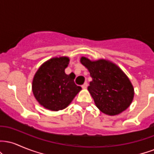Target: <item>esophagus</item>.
Here are the masks:
<instances>
[{"label":"esophagus","instance_id":"1","mask_svg":"<svg viewBox=\"0 0 154 154\" xmlns=\"http://www.w3.org/2000/svg\"><path fill=\"white\" fill-rule=\"evenodd\" d=\"M88 82H85L84 84H83L82 85V88H83V89H86V88H88Z\"/></svg>","mask_w":154,"mask_h":154}]
</instances>
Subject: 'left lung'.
I'll use <instances>...</instances> for the list:
<instances>
[{
	"instance_id": "obj_1",
	"label": "left lung",
	"mask_w": 154,
	"mask_h": 154,
	"mask_svg": "<svg viewBox=\"0 0 154 154\" xmlns=\"http://www.w3.org/2000/svg\"><path fill=\"white\" fill-rule=\"evenodd\" d=\"M80 62L93 79L88 90L100 111L114 116L130 106L134 98V88L119 66L107 60L91 61L84 56Z\"/></svg>"
}]
</instances>
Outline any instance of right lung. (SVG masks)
<instances>
[{"instance_id": "1", "label": "right lung", "mask_w": 154, "mask_h": 154, "mask_svg": "<svg viewBox=\"0 0 154 154\" xmlns=\"http://www.w3.org/2000/svg\"><path fill=\"white\" fill-rule=\"evenodd\" d=\"M69 62L66 56L52 58L43 63L34 76L32 89L35 98L48 110L66 108L82 89L75 83L73 75L65 73Z\"/></svg>"}]
</instances>
